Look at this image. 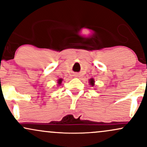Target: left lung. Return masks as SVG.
I'll return each mask as SVG.
<instances>
[{"instance_id": "1", "label": "left lung", "mask_w": 147, "mask_h": 147, "mask_svg": "<svg viewBox=\"0 0 147 147\" xmlns=\"http://www.w3.org/2000/svg\"><path fill=\"white\" fill-rule=\"evenodd\" d=\"M89 82H90V84H91L92 86H94V79H90V81H89Z\"/></svg>"}]
</instances>
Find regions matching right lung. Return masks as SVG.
I'll return each instance as SVG.
<instances>
[{
  "label": "right lung",
  "instance_id": "right-lung-1",
  "mask_svg": "<svg viewBox=\"0 0 147 147\" xmlns=\"http://www.w3.org/2000/svg\"><path fill=\"white\" fill-rule=\"evenodd\" d=\"M62 82V79H59L58 80V84H59H59H61V83Z\"/></svg>",
  "mask_w": 147,
  "mask_h": 147
}]
</instances>
